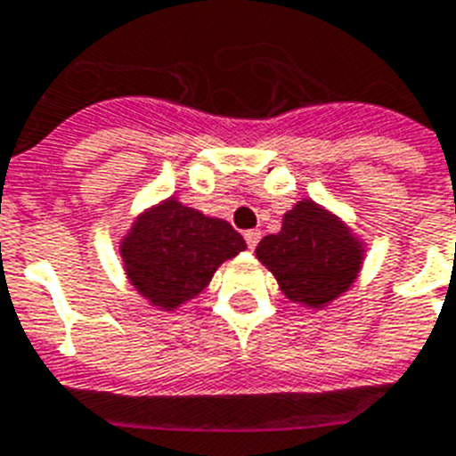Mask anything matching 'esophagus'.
I'll return each instance as SVG.
<instances>
[{"label": "esophagus", "instance_id": "34e87169", "mask_svg": "<svg viewBox=\"0 0 456 456\" xmlns=\"http://www.w3.org/2000/svg\"><path fill=\"white\" fill-rule=\"evenodd\" d=\"M243 236H246L248 248H250V250H255V248H257V243H259V239H262V232H259V229H248Z\"/></svg>", "mask_w": 456, "mask_h": 456}]
</instances>
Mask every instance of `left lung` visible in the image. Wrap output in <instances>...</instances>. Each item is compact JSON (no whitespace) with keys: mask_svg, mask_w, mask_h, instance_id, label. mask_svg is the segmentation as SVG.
Returning a JSON list of instances; mask_svg holds the SVG:
<instances>
[{"mask_svg":"<svg viewBox=\"0 0 456 456\" xmlns=\"http://www.w3.org/2000/svg\"><path fill=\"white\" fill-rule=\"evenodd\" d=\"M255 252L287 299L324 308L357 281L366 250L340 217L304 199L282 216L281 232L264 236Z\"/></svg>","mask_w":456,"mask_h":456,"instance_id":"8db88e82","label":"left lung"}]
</instances>
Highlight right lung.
Returning <instances> with one entry per match:
<instances>
[{
  "mask_svg": "<svg viewBox=\"0 0 456 456\" xmlns=\"http://www.w3.org/2000/svg\"><path fill=\"white\" fill-rule=\"evenodd\" d=\"M246 250L227 220L164 199L134 220L120 240L125 273L148 304L174 311L204 292L222 262Z\"/></svg>",
  "mask_w": 456,
  "mask_h": 456,
  "instance_id": "right-lung-1",
  "label": "right lung"
}]
</instances>
